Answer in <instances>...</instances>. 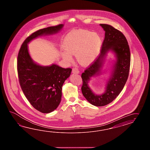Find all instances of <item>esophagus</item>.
<instances>
[{"instance_id":"esophagus-1","label":"esophagus","mask_w":150,"mask_h":150,"mask_svg":"<svg viewBox=\"0 0 150 150\" xmlns=\"http://www.w3.org/2000/svg\"><path fill=\"white\" fill-rule=\"evenodd\" d=\"M72 73L74 74H79V71L77 68H73L72 69Z\"/></svg>"}]
</instances>
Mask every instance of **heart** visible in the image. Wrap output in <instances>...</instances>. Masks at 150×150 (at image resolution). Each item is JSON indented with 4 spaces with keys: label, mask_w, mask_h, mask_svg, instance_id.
Segmentation results:
<instances>
[{
    "label": "heart",
    "mask_w": 150,
    "mask_h": 150,
    "mask_svg": "<svg viewBox=\"0 0 150 150\" xmlns=\"http://www.w3.org/2000/svg\"><path fill=\"white\" fill-rule=\"evenodd\" d=\"M102 39L99 34L86 30H79L68 34L64 40V48L70 55H76L78 62L87 66L93 62L102 45ZM64 52L63 56L68 61L71 57Z\"/></svg>",
    "instance_id": "obj_1"
}]
</instances>
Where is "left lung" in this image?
<instances>
[{"label":"left lung","instance_id":"1","mask_svg":"<svg viewBox=\"0 0 150 150\" xmlns=\"http://www.w3.org/2000/svg\"><path fill=\"white\" fill-rule=\"evenodd\" d=\"M100 25L105 31L100 54L81 75L83 82L81 87L82 94L91 105L98 107L109 104L120 93L127 80L131 63L129 47L124 35L108 24H100ZM110 50L116 54L117 62L114 66L111 77L108 82L106 91L102 95H96L88 87V81L91 77L98 73L104 57Z\"/></svg>","mask_w":150,"mask_h":150}]
</instances>
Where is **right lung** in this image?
I'll return each instance as SVG.
<instances>
[{
    "label": "right lung",
    "mask_w": 150,
    "mask_h": 150,
    "mask_svg": "<svg viewBox=\"0 0 150 150\" xmlns=\"http://www.w3.org/2000/svg\"><path fill=\"white\" fill-rule=\"evenodd\" d=\"M63 24L38 30L28 37L22 44L17 57L19 82L26 99L36 110L49 113L57 108L61 100L62 87L71 69L56 64L48 67L34 63L30 56L28 43L43 35L56 33Z\"/></svg>",
    "instance_id": "add662e5"
}]
</instances>
